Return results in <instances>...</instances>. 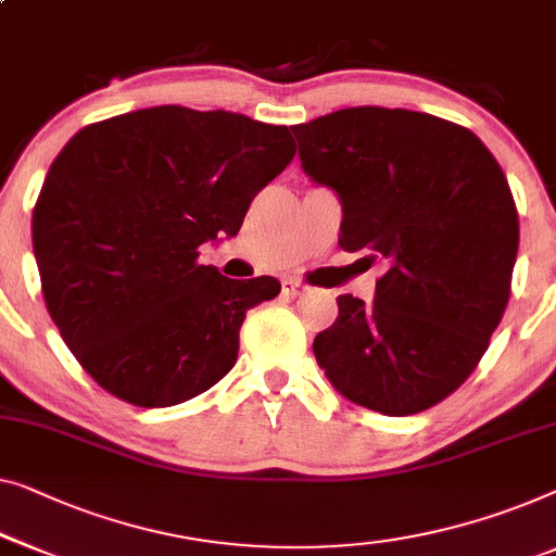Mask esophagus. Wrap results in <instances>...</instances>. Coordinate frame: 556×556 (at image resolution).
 Returning <instances> with one entry per match:
<instances>
[{
  "label": "esophagus",
  "mask_w": 556,
  "mask_h": 556,
  "mask_svg": "<svg viewBox=\"0 0 556 556\" xmlns=\"http://www.w3.org/2000/svg\"><path fill=\"white\" fill-rule=\"evenodd\" d=\"M283 295H288V298H298V295H303L305 291H308V286L305 283H301V280H295V278H286L283 280Z\"/></svg>",
  "instance_id": "esophagus-1"
}]
</instances>
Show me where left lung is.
<instances>
[{
	"mask_svg": "<svg viewBox=\"0 0 556 556\" xmlns=\"http://www.w3.org/2000/svg\"><path fill=\"white\" fill-rule=\"evenodd\" d=\"M291 130L305 175L341 198L338 245L386 263L371 303L338 295L318 366L371 412L437 406L509 303L519 218L502 167L471 130L414 110L345 108Z\"/></svg>",
	"mask_w": 556,
	"mask_h": 556,
	"instance_id": "obj_1",
	"label": "left lung"
}]
</instances>
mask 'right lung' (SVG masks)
Instances as JSON below:
<instances>
[{
	"mask_svg": "<svg viewBox=\"0 0 556 556\" xmlns=\"http://www.w3.org/2000/svg\"><path fill=\"white\" fill-rule=\"evenodd\" d=\"M295 155L286 125L180 104L87 125L31 213L47 311L79 366L142 408L182 404L236 366L245 311L280 293L232 280L198 248L238 236Z\"/></svg>",
	"mask_w": 556,
	"mask_h": 556,
	"instance_id": "right-lung-1",
	"label": "right lung"
}]
</instances>
